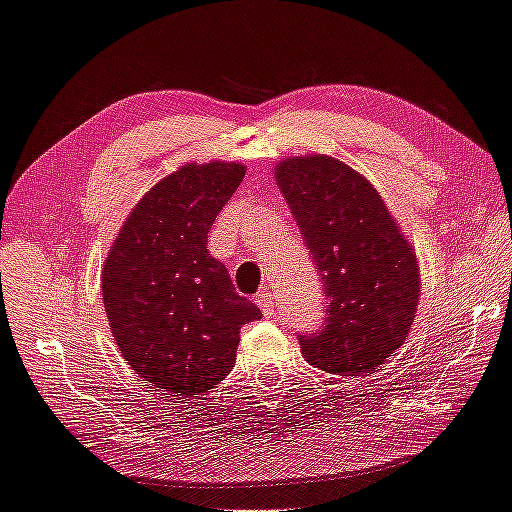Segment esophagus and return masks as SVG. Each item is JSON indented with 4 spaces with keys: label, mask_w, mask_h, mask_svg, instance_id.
<instances>
[{
    "label": "esophagus",
    "mask_w": 512,
    "mask_h": 512,
    "mask_svg": "<svg viewBox=\"0 0 512 512\" xmlns=\"http://www.w3.org/2000/svg\"><path fill=\"white\" fill-rule=\"evenodd\" d=\"M256 305L263 309V314L265 316H271L274 314V296H271V291H267V289H260L258 294H256Z\"/></svg>",
    "instance_id": "34e87169"
}]
</instances>
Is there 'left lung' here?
<instances>
[{"instance_id":"left-lung-1","label":"left lung","mask_w":512,"mask_h":512,"mask_svg":"<svg viewBox=\"0 0 512 512\" xmlns=\"http://www.w3.org/2000/svg\"><path fill=\"white\" fill-rule=\"evenodd\" d=\"M276 181L325 283V327L300 336L302 356L338 375H364L406 340L420 267L378 190L333 156H291Z\"/></svg>"}]
</instances>
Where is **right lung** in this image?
Here are the masks:
<instances>
[{"mask_svg":"<svg viewBox=\"0 0 512 512\" xmlns=\"http://www.w3.org/2000/svg\"><path fill=\"white\" fill-rule=\"evenodd\" d=\"M243 176L241 163L181 165L134 205L103 265L121 356L165 395L214 389L234 367L241 327L263 316L207 252V232Z\"/></svg>","mask_w":512,"mask_h":512,"instance_id":"1","label":"right lung"}]
</instances>
